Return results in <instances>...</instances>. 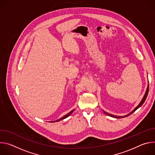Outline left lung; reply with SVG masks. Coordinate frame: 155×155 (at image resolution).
<instances>
[{"instance_id": "1", "label": "left lung", "mask_w": 155, "mask_h": 155, "mask_svg": "<svg viewBox=\"0 0 155 155\" xmlns=\"http://www.w3.org/2000/svg\"><path fill=\"white\" fill-rule=\"evenodd\" d=\"M148 90H149V85H148V87H147V91H146V93H145V95H144V96H143V99H142V100L141 101V102H140V103L139 104V105L134 109V110H132V111L130 112V114H128V115H126V116H124V117H117V116H115V115H111V114H108V113H105V112H104V113L106 114V115H108V116H110V117H114V118H124V117H127V116H129L130 114H132V113H134L136 110H137V109H138L140 107H141L142 105V104L144 103V102L145 101V100H146V99H147V96H148Z\"/></svg>"}]
</instances>
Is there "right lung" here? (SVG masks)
<instances>
[{"mask_svg": "<svg viewBox=\"0 0 155 155\" xmlns=\"http://www.w3.org/2000/svg\"><path fill=\"white\" fill-rule=\"evenodd\" d=\"M74 112V110H72L71 112H70L69 114H68L67 115H65V116H64L63 117H62V118H61L60 119H59V120H56V121H59L60 120H64V119H65V118H66L67 117H68L69 115H71V114H72V113ZM53 122H54V121H53Z\"/></svg>", "mask_w": 155, "mask_h": 155, "instance_id": "obj_1", "label": "right lung"}]
</instances>
